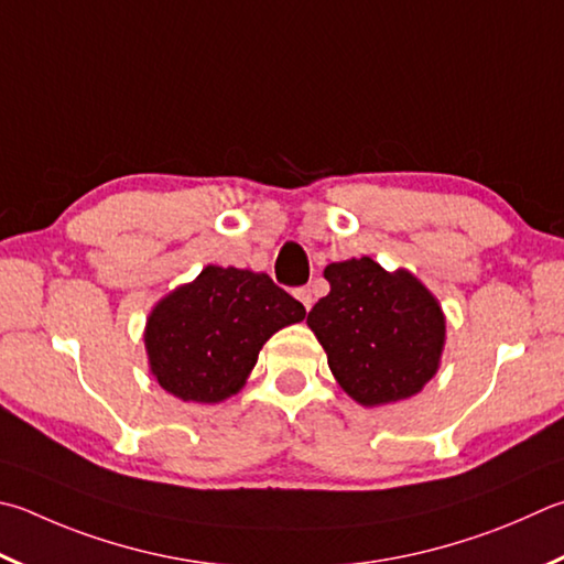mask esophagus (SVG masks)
I'll return each mask as SVG.
<instances>
[{"label":"esophagus","mask_w":564,"mask_h":564,"mask_svg":"<svg viewBox=\"0 0 564 564\" xmlns=\"http://www.w3.org/2000/svg\"><path fill=\"white\" fill-rule=\"evenodd\" d=\"M295 299H299L303 303L305 311L313 308V291L311 285H303V289H295Z\"/></svg>","instance_id":"1"}]
</instances>
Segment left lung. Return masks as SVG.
<instances>
[{
    "instance_id": "1",
    "label": "left lung",
    "mask_w": 564,
    "mask_h": 564,
    "mask_svg": "<svg viewBox=\"0 0 564 564\" xmlns=\"http://www.w3.org/2000/svg\"><path fill=\"white\" fill-rule=\"evenodd\" d=\"M330 293L308 325L335 380L355 402L380 406L416 394L444 350V313L412 273H387L370 256L330 263Z\"/></svg>"
}]
</instances>
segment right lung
Wrapping results in <instances>:
<instances>
[{
	"mask_svg": "<svg viewBox=\"0 0 564 564\" xmlns=\"http://www.w3.org/2000/svg\"><path fill=\"white\" fill-rule=\"evenodd\" d=\"M303 317V303L265 273L207 265L148 317L150 370L182 402H221L247 382L263 343Z\"/></svg>",
	"mask_w": 564,
	"mask_h": 564,
	"instance_id": "add662e5",
	"label": "right lung"
}]
</instances>
